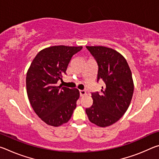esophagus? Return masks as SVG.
I'll list each match as a JSON object with an SVG mask.
<instances>
[{"mask_svg":"<svg viewBox=\"0 0 159 159\" xmlns=\"http://www.w3.org/2000/svg\"><path fill=\"white\" fill-rule=\"evenodd\" d=\"M79 93H80V96L82 97V96H84L86 95V92L85 90H79Z\"/></svg>","mask_w":159,"mask_h":159,"instance_id":"obj_1","label":"esophagus"}]
</instances>
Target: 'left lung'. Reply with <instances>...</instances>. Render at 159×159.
<instances>
[{"mask_svg": "<svg viewBox=\"0 0 159 159\" xmlns=\"http://www.w3.org/2000/svg\"><path fill=\"white\" fill-rule=\"evenodd\" d=\"M98 66V82L103 80L101 92L92 93L93 104L85 112L90 121L107 127L118 121L130 105L134 84L130 67L117 51L104 46H86Z\"/></svg>", "mask_w": 159, "mask_h": 159, "instance_id": "1", "label": "left lung"}]
</instances>
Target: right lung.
<instances>
[{
  "instance_id": "add662e5",
  "label": "right lung",
  "mask_w": 159,
  "mask_h": 159,
  "mask_svg": "<svg viewBox=\"0 0 159 159\" xmlns=\"http://www.w3.org/2000/svg\"><path fill=\"white\" fill-rule=\"evenodd\" d=\"M82 46H52L37 54L26 74V92L32 108L48 125L67 123L76 107L79 91L57 86L71 57Z\"/></svg>"
}]
</instances>
